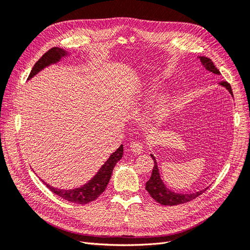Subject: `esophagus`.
Masks as SVG:
<instances>
[{"mask_svg": "<svg viewBox=\"0 0 250 250\" xmlns=\"http://www.w3.org/2000/svg\"><path fill=\"white\" fill-rule=\"evenodd\" d=\"M130 150L135 154H141L143 152V145L140 142H133L130 144Z\"/></svg>", "mask_w": 250, "mask_h": 250, "instance_id": "esophagus-1", "label": "esophagus"}]
</instances>
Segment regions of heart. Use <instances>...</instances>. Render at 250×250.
I'll return each instance as SVG.
<instances>
[{"mask_svg":"<svg viewBox=\"0 0 250 250\" xmlns=\"http://www.w3.org/2000/svg\"><path fill=\"white\" fill-rule=\"evenodd\" d=\"M167 103H168V96L167 95H163L160 100H158L157 104H156V107H155V111H154V118H160L162 117V115L164 113L166 106H167Z\"/></svg>","mask_w":250,"mask_h":250,"instance_id":"obj_1","label":"heart"}]
</instances>
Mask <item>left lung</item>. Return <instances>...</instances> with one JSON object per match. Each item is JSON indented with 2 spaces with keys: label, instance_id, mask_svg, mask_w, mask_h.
I'll use <instances>...</instances> for the list:
<instances>
[{
  "label": "left lung",
  "instance_id": "obj_1",
  "mask_svg": "<svg viewBox=\"0 0 250 250\" xmlns=\"http://www.w3.org/2000/svg\"><path fill=\"white\" fill-rule=\"evenodd\" d=\"M198 58L200 59L203 67H206L208 71L214 73L216 75H220V72H219V70L215 66L214 62H211L209 58L206 56H198ZM219 84L224 86L230 93V95H232V90L229 83H228L226 81H221L219 82ZM151 157H152L154 161V167H153L150 179L146 183V190L148 191L151 197L158 203L163 204V206H170V207L177 206V204L191 201L196 197H198V196L201 195L203 192H206L208 188H204V190H200L198 192L190 193V194H183V193H176V192L171 191L169 188L166 187L164 181L161 178L160 170H158V166L153 154H151Z\"/></svg>",
  "mask_w": 250,
  "mask_h": 250
}]
</instances>
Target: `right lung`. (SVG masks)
<instances>
[{
	"instance_id": "add662e5",
	"label": "right lung",
	"mask_w": 250,
	"mask_h": 250,
	"mask_svg": "<svg viewBox=\"0 0 250 250\" xmlns=\"http://www.w3.org/2000/svg\"><path fill=\"white\" fill-rule=\"evenodd\" d=\"M67 55H69V52H66L62 48L54 47L50 49L48 52L44 53V54L39 59V62L34 64L31 73L29 75L28 80L34 77L37 73H40L46 66L57 63L62 60V58L66 57ZM122 156L123 145H121L115 152L110 154L108 160L104 163V165H102V167L97 172L96 175L92 179L88 180L85 185L81 186L80 188H72V190L71 188L70 190H63V188L52 187L49 184L44 183L43 180L42 181L47 186L48 188H50V191L58 195L59 197L74 203L85 204L90 201L96 200L105 191V188H106L109 183V179L111 177L112 170L115 168L117 163L122 158Z\"/></svg>"
}]
</instances>
